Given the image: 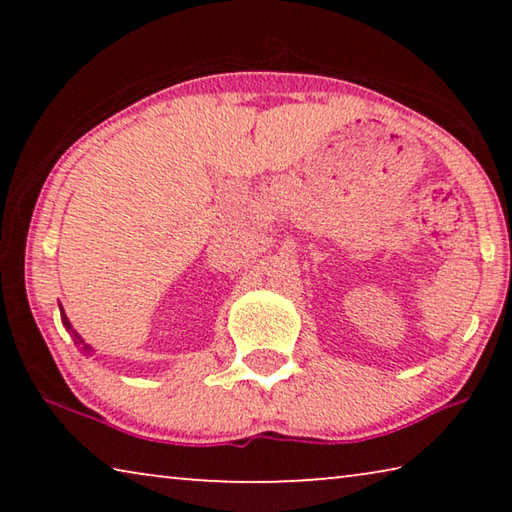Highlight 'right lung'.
Instances as JSON below:
<instances>
[{
	"instance_id": "right-lung-1",
	"label": "right lung",
	"mask_w": 512,
	"mask_h": 512,
	"mask_svg": "<svg viewBox=\"0 0 512 512\" xmlns=\"http://www.w3.org/2000/svg\"><path fill=\"white\" fill-rule=\"evenodd\" d=\"M63 323H65V327H67V329H72V325H69V320H67V316H65V314H63ZM74 341H76V345H83V350H88V352H90V345H85L81 336L76 334V332H74Z\"/></svg>"
}]
</instances>
